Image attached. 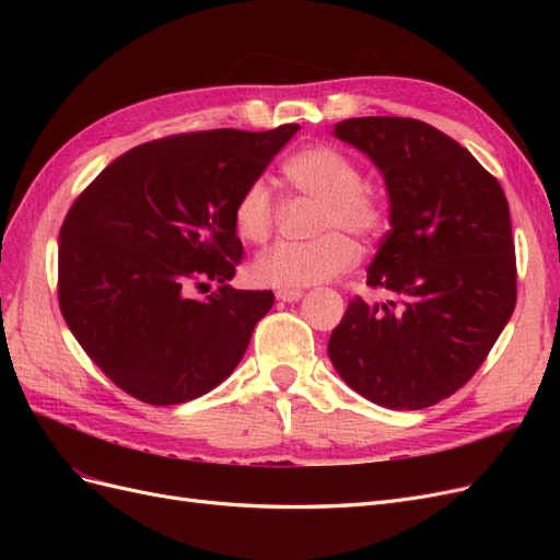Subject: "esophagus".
I'll list each match as a JSON object with an SVG mask.
<instances>
[{"label": "esophagus", "instance_id": "1", "mask_svg": "<svg viewBox=\"0 0 560 560\" xmlns=\"http://www.w3.org/2000/svg\"><path fill=\"white\" fill-rule=\"evenodd\" d=\"M301 290H278L276 292V296L280 299V301H287V303H292V301H296V299H301Z\"/></svg>", "mask_w": 560, "mask_h": 560}]
</instances>
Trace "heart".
I'll return each instance as SVG.
<instances>
[{"instance_id":"b5f03b06","label":"heart","mask_w":560,"mask_h":560,"mask_svg":"<svg viewBox=\"0 0 560 560\" xmlns=\"http://www.w3.org/2000/svg\"><path fill=\"white\" fill-rule=\"evenodd\" d=\"M282 175L301 196L319 200L306 243H278L252 264V278L280 290H301L329 280L354 266L360 249L348 233L374 241L387 229V202L364 184L360 163L331 144H311L284 161ZM278 226V206L264 179H252L233 202V229L252 245L270 241Z\"/></svg>"}]
</instances>
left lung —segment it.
<instances>
[{
    "label": "left lung",
    "instance_id": "8db88e82",
    "mask_svg": "<svg viewBox=\"0 0 560 560\" xmlns=\"http://www.w3.org/2000/svg\"><path fill=\"white\" fill-rule=\"evenodd\" d=\"M334 135L374 161L387 184L389 229L331 331L329 360L362 397L418 411L451 397L488 358L516 306L510 202L465 147L404 116H362Z\"/></svg>",
    "mask_w": 560,
    "mask_h": 560
}]
</instances>
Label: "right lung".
I'll return each mask as SVG.
<instances>
[{
    "label": "right lung",
    "instance_id": "right-lung-1",
    "mask_svg": "<svg viewBox=\"0 0 560 560\" xmlns=\"http://www.w3.org/2000/svg\"><path fill=\"white\" fill-rule=\"evenodd\" d=\"M299 130L182 132L109 163L67 212L58 303L67 327L124 393L173 406L238 366L273 292L226 284L243 261L233 202ZM223 284L208 300L194 289Z\"/></svg>",
    "mask_w": 560,
    "mask_h": 560
}]
</instances>
